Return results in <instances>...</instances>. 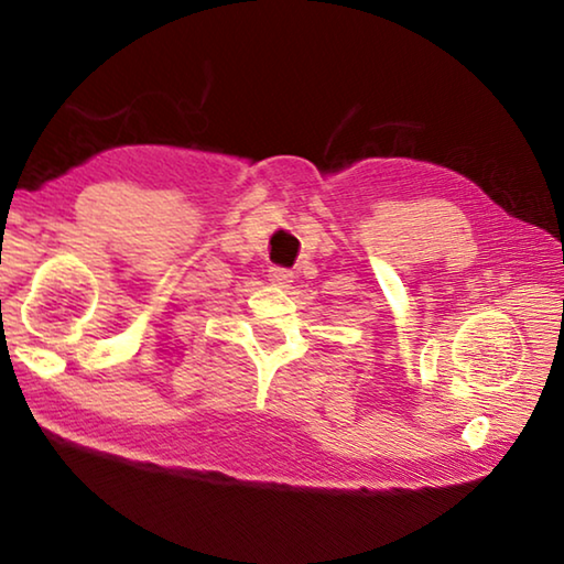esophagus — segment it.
<instances>
[{
	"instance_id": "obj_1",
	"label": "esophagus",
	"mask_w": 564,
	"mask_h": 564,
	"mask_svg": "<svg viewBox=\"0 0 564 564\" xmlns=\"http://www.w3.org/2000/svg\"><path fill=\"white\" fill-rule=\"evenodd\" d=\"M269 281L273 285H281V289H289L293 283V273L289 269H279V265H275V269L269 271Z\"/></svg>"
}]
</instances>
